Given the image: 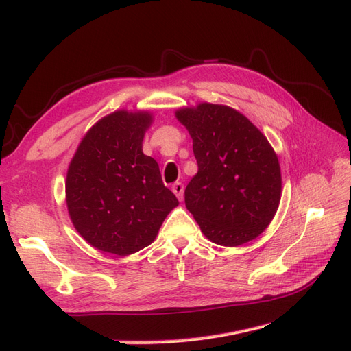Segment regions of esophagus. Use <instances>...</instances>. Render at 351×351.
Returning a JSON list of instances; mask_svg holds the SVG:
<instances>
[{
    "label": "esophagus",
    "mask_w": 351,
    "mask_h": 351,
    "mask_svg": "<svg viewBox=\"0 0 351 351\" xmlns=\"http://www.w3.org/2000/svg\"><path fill=\"white\" fill-rule=\"evenodd\" d=\"M171 190H173V193L177 196V199L182 202L183 200V193H184V186L182 183H174Z\"/></svg>",
    "instance_id": "1"
}]
</instances>
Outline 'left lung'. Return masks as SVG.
Masks as SVG:
<instances>
[{
  "label": "left lung",
  "mask_w": 351,
  "mask_h": 351,
  "mask_svg": "<svg viewBox=\"0 0 351 351\" xmlns=\"http://www.w3.org/2000/svg\"><path fill=\"white\" fill-rule=\"evenodd\" d=\"M176 119L193 141L197 173L184 202L200 231L227 247L261 236L281 200V168L267 137L228 105L200 102Z\"/></svg>",
  "instance_id": "1"
}]
</instances>
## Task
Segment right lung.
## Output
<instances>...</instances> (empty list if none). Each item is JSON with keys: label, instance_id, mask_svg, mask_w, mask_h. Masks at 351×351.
<instances>
[{"label": "right lung", "instance_id": "1", "mask_svg": "<svg viewBox=\"0 0 351 351\" xmlns=\"http://www.w3.org/2000/svg\"><path fill=\"white\" fill-rule=\"evenodd\" d=\"M154 123L149 111L119 110L83 136L66 178V204L79 234L92 247L129 256L149 246L178 200L159 165L143 154Z\"/></svg>", "mask_w": 351, "mask_h": 351}]
</instances>
